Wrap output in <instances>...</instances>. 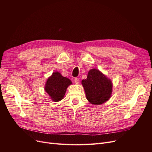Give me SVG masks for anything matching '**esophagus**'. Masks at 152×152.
I'll return each instance as SVG.
<instances>
[{
  "instance_id": "1",
  "label": "esophagus",
  "mask_w": 152,
  "mask_h": 152,
  "mask_svg": "<svg viewBox=\"0 0 152 152\" xmlns=\"http://www.w3.org/2000/svg\"><path fill=\"white\" fill-rule=\"evenodd\" d=\"M75 82L76 84H79V79L77 78V77H75Z\"/></svg>"
}]
</instances>
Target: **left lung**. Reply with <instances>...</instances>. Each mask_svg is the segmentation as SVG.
Returning <instances> with one entry per match:
<instances>
[{
    "label": "left lung",
    "instance_id": "1",
    "mask_svg": "<svg viewBox=\"0 0 152 152\" xmlns=\"http://www.w3.org/2000/svg\"><path fill=\"white\" fill-rule=\"evenodd\" d=\"M82 84L87 100L93 105L105 103L112 94V82L97 69H91L87 79L82 81Z\"/></svg>",
    "mask_w": 152,
    "mask_h": 152
}]
</instances>
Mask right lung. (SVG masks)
<instances>
[{"mask_svg": "<svg viewBox=\"0 0 152 152\" xmlns=\"http://www.w3.org/2000/svg\"><path fill=\"white\" fill-rule=\"evenodd\" d=\"M71 84L70 79L56 71L47 79L44 89L53 101L58 102L63 99L67 87Z\"/></svg>", "mask_w": 152, "mask_h": 152, "instance_id": "obj_1", "label": "right lung"}]
</instances>
